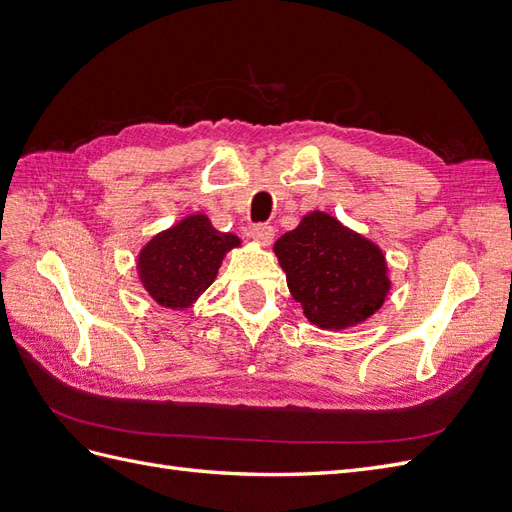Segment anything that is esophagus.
I'll list each match as a JSON object with an SVG mask.
<instances>
[{
	"label": "esophagus",
	"instance_id": "obj_1",
	"mask_svg": "<svg viewBox=\"0 0 512 512\" xmlns=\"http://www.w3.org/2000/svg\"><path fill=\"white\" fill-rule=\"evenodd\" d=\"M250 235H252V239H254L258 245H271L275 230H273L269 224H258V226L252 228Z\"/></svg>",
	"mask_w": 512,
	"mask_h": 512
}]
</instances>
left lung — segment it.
<instances>
[{
	"label": "left lung",
	"mask_w": 512,
	"mask_h": 512,
	"mask_svg": "<svg viewBox=\"0 0 512 512\" xmlns=\"http://www.w3.org/2000/svg\"><path fill=\"white\" fill-rule=\"evenodd\" d=\"M273 252L305 318L324 331H344L374 316L391 292L380 247L331 213H305L275 241Z\"/></svg>",
	"instance_id": "1"
}]
</instances>
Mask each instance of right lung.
<instances>
[{
	"label": "right lung",
	"mask_w": 512,
	"mask_h": 512,
	"mask_svg": "<svg viewBox=\"0 0 512 512\" xmlns=\"http://www.w3.org/2000/svg\"><path fill=\"white\" fill-rule=\"evenodd\" d=\"M235 247H241L237 235L215 230L205 213H190L141 247L138 282L158 305L185 312L215 282Z\"/></svg>",
	"instance_id": "add662e5"
}]
</instances>
